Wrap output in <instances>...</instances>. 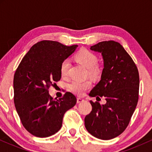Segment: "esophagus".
<instances>
[{"label": "esophagus", "mask_w": 152, "mask_h": 152, "mask_svg": "<svg viewBox=\"0 0 152 152\" xmlns=\"http://www.w3.org/2000/svg\"><path fill=\"white\" fill-rule=\"evenodd\" d=\"M83 102V99L82 98H80V97H78L77 98V103L78 104H79V103L81 102Z\"/></svg>", "instance_id": "34e87169"}]
</instances>
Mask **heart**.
I'll return each instance as SVG.
<instances>
[{
  "instance_id": "1",
  "label": "heart",
  "mask_w": 152,
  "mask_h": 152,
  "mask_svg": "<svg viewBox=\"0 0 152 152\" xmlns=\"http://www.w3.org/2000/svg\"><path fill=\"white\" fill-rule=\"evenodd\" d=\"M75 60L88 69V72L91 75L96 76L99 74V67L96 66L97 57L89 50L86 49L80 50L75 56ZM69 66L70 64L69 61L65 60L62 62L61 65V74L63 76H66L68 74ZM91 86V82L90 81H74L69 85L71 91L78 95H82Z\"/></svg>"
}]
</instances>
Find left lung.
I'll list each match as a JSON object with an SVG mask.
<instances>
[{
	"instance_id": "left-lung-1",
	"label": "left lung",
	"mask_w": 152,
	"mask_h": 152,
	"mask_svg": "<svg viewBox=\"0 0 152 152\" xmlns=\"http://www.w3.org/2000/svg\"><path fill=\"white\" fill-rule=\"evenodd\" d=\"M90 49L102 53L104 69L100 81L89 96H104L106 103L101 105L90 101L92 111L84 118L85 127L94 137L109 140L126 129L135 111L139 100V71L119 43L102 41Z\"/></svg>"
}]
</instances>
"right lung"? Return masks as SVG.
Listing matches in <instances>:
<instances>
[{
	"instance_id": "right-lung-1",
	"label": "right lung",
	"mask_w": 152,
	"mask_h": 152,
	"mask_svg": "<svg viewBox=\"0 0 152 152\" xmlns=\"http://www.w3.org/2000/svg\"><path fill=\"white\" fill-rule=\"evenodd\" d=\"M77 46L41 41L31 47L15 71V109L23 126L34 136L48 137L58 132L64 114L76 105V98L71 92L57 99L50 96L48 89L61 79L62 62Z\"/></svg>"
}]
</instances>
